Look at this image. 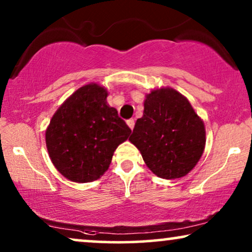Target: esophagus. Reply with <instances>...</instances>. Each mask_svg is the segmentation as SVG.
<instances>
[{
	"label": "esophagus",
	"mask_w": 252,
	"mask_h": 252,
	"mask_svg": "<svg viewBox=\"0 0 252 252\" xmlns=\"http://www.w3.org/2000/svg\"><path fill=\"white\" fill-rule=\"evenodd\" d=\"M127 125H128V127L130 129L134 128V125H135V122H134V119H129L127 120Z\"/></svg>",
	"instance_id": "1"
}]
</instances>
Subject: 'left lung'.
Here are the masks:
<instances>
[{"label": "left lung", "mask_w": 252, "mask_h": 252, "mask_svg": "<svg viewBox=\"0 0 252 252\" xmlns=\"http://www.w3.org/2000/svg\"><path fill=\"white\" fill-rule=\"evenodd\" d=\"M143 104V116L136 120L130 143L157 177H185L204 151V123L187 97L171 87L153 89Z\"/></svg>", "instance_id": "8db88e82"}]
</instances>
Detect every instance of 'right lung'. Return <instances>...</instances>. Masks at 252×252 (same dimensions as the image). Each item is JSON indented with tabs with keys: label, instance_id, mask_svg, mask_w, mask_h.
<instances>
[{
	"label": "right lung",
	"instance_id": "obj_1",
	"mask_svg": "<svg viewBox=\"0 0 252 252\" xmlns=\"http://www.w3.org/2000/svg\"><path fill=\"white\" fill-rule=\"evenodd\" d=\"M104 86L77 89L57 109L46 129V144L54 166L70 181L85 184L101 178L117 147L132 130L106 102Z\"/></svg>",
	"mask_w": 252,
	"mask_h": 252
}]
</instances>
